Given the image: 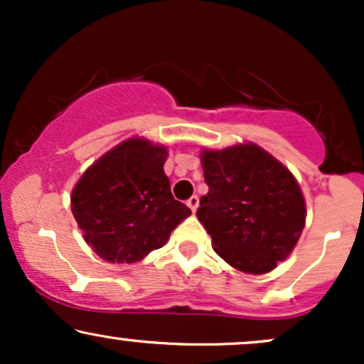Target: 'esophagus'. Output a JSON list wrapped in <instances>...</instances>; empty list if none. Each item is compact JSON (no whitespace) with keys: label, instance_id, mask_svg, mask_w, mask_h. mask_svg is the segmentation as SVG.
I'll return each mask as SVG.
<instances>
[{"label":"esophagus","instance_id":"1","mask_svg":"<svg viewBox=\"0 0 364 364\" xmlns=\"http://www.w3.org/2000/svg\"><path fill=\"white\" fill-rule=\"evenodd\" d=\"M186 205L190 207V208H191V212H193V214H195V212H196V208H198V196L193 195V196H191V198H188Z\"/></svg>","mask_w":364,"mask_h":364}]
</instances>
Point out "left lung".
<instances>
[{
    "mask_svg": "<svg viewBox=\"0 0 364 364\" xmlns=\"http://www.w3.org/2000/svg\"><path fill=\"white\" fill-rule=\"evenodd\" d=\"M208 193L196 217L215 253L245 274L274 270L289 257L306 220L296 178L253 141L200 152Z\"/></svg>",
    "mask_w": 364,
    "mask_h": 364,
    "instance_id": "8db88e82",
    "label": "left lung"
}]
</instances>
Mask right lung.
Returning <instances> with one entry per match:
<instances>
[{
  "label": "right lung",
  "instance_id": "right-lung-1",
  "mask_svg": "<svg viewBox=\"0 0 364 364\" xmlns=\"http://www.w3.org/2000/svg\"><path fill=\"white\" fill-rule=\"evenodd\" d=\"M166 145L132 136L107 150L72 191V212L85 243L109 263H135L168 243L191 215L174 200L164 173Z\"/></svg>",
  "mask_w": 364,
  "mask_h": 364
}]
</instances>
